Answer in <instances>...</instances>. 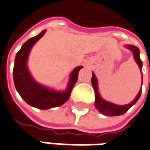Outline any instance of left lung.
Masks as SVG:
<instances>
[{
    "label": "left lung",
    "mask_w": 150,
    "mask_h": 150,
    "mask_svg": "<svg viewBox=\"0 0 150 150\" xmlns=\"http://www.w3.org/2000/svg\"><path fill=\"white\" fill-rule=\"evenodd\" d=\"M127 47L132 52L135 61L138 64V67L141 70L142 66H143V62L140 59V56H139L140 52H139L138 47H137L135 46H132V45H128L127 46ZM142 83H143V75H142ZM92 84H93L94 92H95V107L103 115H108V116H117V115H124L132 105H134L136 103L138 98H140L141 93H142V89H140L135 99L127 105H117V104L112 103L110 102L105 101L102 98L100 94L98 93V81H97V78L94 75V73H93V76H92Z\"/></svg>",
    "instance_id": "obj_1"
}]
</instances>
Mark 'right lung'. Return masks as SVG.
<instances>
[{"label": "right lung", "instance_id": "add662e5", "mask_svg": "<svg viewBox=\"0 0 150 150\" xmlns=\"http://www.w3.org/2000/svg\"><path fill=\"white\" fill-rule=\"evenodd\" d=\"M46 31H41L38 35L30 38L23 45L17 52L13 67V80L17 91L28 104L40 110H48L64 104L69 98L77 81L79 71L83 68L79 66L72 71L68 87L64 92L53 91L37 83L28 70L27 59L32 47L44 35Z\"/></svg>", "mask_w": 150, "mask_h": 150}]
</instances>
